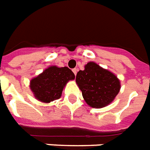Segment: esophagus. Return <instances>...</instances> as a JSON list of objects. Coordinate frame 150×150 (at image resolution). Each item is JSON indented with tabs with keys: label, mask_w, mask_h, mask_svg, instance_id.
I'll list each match as a JSON object with an SVG mask.
<instances>
[{
	"label": "esophagus",
	"mask_w": 150,
	"mask_h": 150,
	"mask_svg": "<svg viewBox=\"0 0 150 150\" xmlns=\"http://www.w3.org/2000/svg\"><path fill=\"white\" fill-rule=\"evenodd\" d=\"M72 71H73V73L75 74V75H76V74H77V71H78V69L77 68H74V69L72 70Z\"/></svg>",
	"instance_id": "esophagus-1"
}]
</instances>
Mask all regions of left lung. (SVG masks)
<instances>
[{
	"mask_svg": "<svg viewBox=\"0 0 150 150\" xmlns=\"http://www.w3.org/2000/svg\"><path fill=\"white\" fill-rule=\"evenodd\" d=\"M75 82L86 104L95 108L111 104L121 88L120 81L114 73L92 61L77 73Z\"/></svg>",
	"mask_w": 150,
	"mask_h": 150,
	"instance_id": "obj_1",
	"label": "left lung"
}]
</instances>
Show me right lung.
I'll return each instance as SVG.
<instances>
[{
    "label": "right lung",
    "instance_id": "1",
    "mask_svg": "<svg viewBox=\"0 0 150 150\" xmlns=\"http://www.w3.org/2000/svg\"><path fill=\"white\" fill-rule=\"evenodd\" d=\"M74 79V73L67 67L50 66L30 81V89L38 100L50 103L59 99L67 83Z\"/></svg>",
    "mask_w": 150,
    "mask_h": 150
}]
</instances>
